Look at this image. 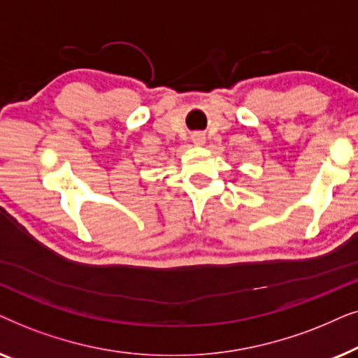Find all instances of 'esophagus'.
<instances>
[{
    "instance_id": "34e87169",
    "label": "esophagus",
    "mask_w": 358,
    "mask_h": 358,
    "mask_svg": "<svg viewBox=\"0 0 358 358\" xmlns=\"http://www.w3.org/2000/svg\"><path fill=\"white\" fill-rule=\"evenodd\" d=\"M192 141H193V144H196V145H204L206 137H204V134H201V132H196V134L192 136Z\"/></svg>"
}]
</instances>
